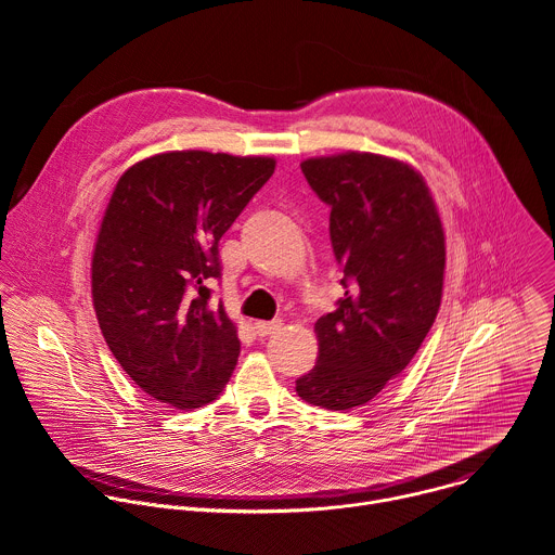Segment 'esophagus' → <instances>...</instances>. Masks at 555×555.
I'll return each instance as SVG.
<instances>
[{"instance_id":"34e87169","label":"esophagus","mask_w":555,"mask_h":555,"mask_svg":"<svg viewBox=\"0 0 555 555\" xmlns=\"http://www.w3.org/2000/svg\"><path fill=\"white\" fill-rule=\"evenodd\" d=\"M281 327H283L281 321H272V323H268V321H257V323H255V332H257L261 338L276 334Z\"/></svg>"}]
</instances>
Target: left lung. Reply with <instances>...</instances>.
<instances>
[{
	"label": "left lung",
	"instance_id": "obj_1",
	"mask_svg": "<svg viewBox=\"0 0 555 555\" xmlns=\"http://www.w3.org/2000/svg\"><path fill=\"white\" fill-rule=\"evenodd\" d=\"M300 171L330 208L343 270L336 311L315 323L319 360L298 398L330 411L366 404L420 351L441 305L446 236L424 178L375 153L309 157Z\"/></svg>",
	"mask_w": 555,
	"mask_h": 555
}]
</instances>
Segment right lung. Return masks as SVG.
<instances>
[{
	"mask_svg": "<svg viewBox=\"0 0 555 555\" xmlns=\"http://www.w3.org/2000/svg\"><path fill=\"white\" fill-rule=\"evenodd\" d=\"M272 157L171 151L118 180L92 257L105 343L153 400L180 411L217 400L242 343L208 279L219 240L272 178Z\"/></svg>",
	"mask_w": 555,
	"mask_h": 555,
	"instance_id": "right-lung-1",
	"label": "right lung"
}]
</instances>
